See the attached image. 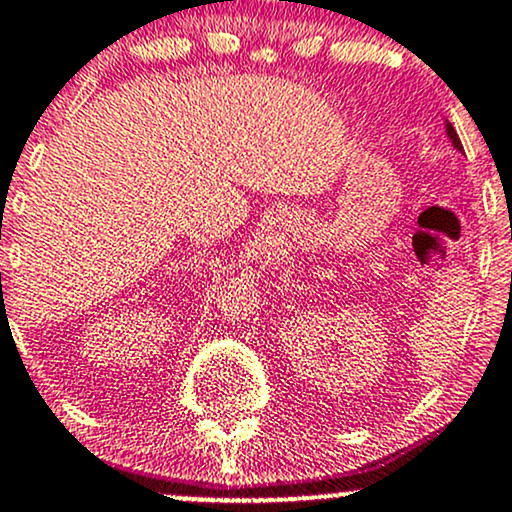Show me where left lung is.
Masks as SVG:
<instances>
[{
	"label": "left lung",
	"mask_w": 512,
	"mask_h": 512,
	"mask_svg": "<svg viewBox=\"0 0 512 512\" xmlns=\"http://www.w3.org/2000/svg\"><path fill=\"white\" fill-rule=\"evenodd\" d=\"M446 134H448V138H450V143H453V148L462 150V143H460V138H458V134H455V129H453V126H450L448 122H446Z\"/></svg>",
	"instance_id": "obj_1"
}]
</instances>
